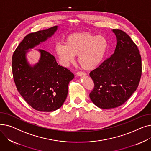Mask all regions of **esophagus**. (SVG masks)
<instances>
[{
	"instance_id": "1",
	"label": "esophagus",
	"mask_w": 151,
	"mask_h": 151,
	"mask_svg": "<svg viewBox=\"0 0 151 151\" xmlns=\"http://www.w3.org/2000/svg\"><path fill=\"white\" fill-rule=\"evenodd\" d=\"M76 75L77 76H86V73L85 72H83V71H78Z\"/></svg>"
}]
</instances>
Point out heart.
Here are the masks:
<instances>
[{
	"label": "heart",
	"mask_w": 151,
	"mask_h": 151,
	"mask_svg": "<svg viewBox=\"0 0 151 151\" xmlns=\"http://www.w3.org/2000/svg\"><path fill=\"white\" fill-rule=\"evenodd\" d=\"M108 42L104 35H96L88 32L74 33L68 36L64 44L57 45L55 52L63 65L73 62L78 55L79 64L84 70L98 67L104 60Z\"/></svg>",
	"instance_id": "b5f03b06"
}]
</instances>
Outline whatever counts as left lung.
<instances>
[{"instance_id": "left-lung-1", "label": "left lung", "mask_w": 151, "mask_h": 151, "mask_svg": "<svg viewBox=\"0 0 151 151\" xmlns=\"http://www.w3.org/2000/svg\"><path fill=\"white\" fill-rule=\"evenodd\" d=\"M113 32L117 37L114 53L89 73L94 83L89 97L101 109L124 104L137 90L142 73L141 57L136 44L125 32Z\"/></svg>"}]
</instances>
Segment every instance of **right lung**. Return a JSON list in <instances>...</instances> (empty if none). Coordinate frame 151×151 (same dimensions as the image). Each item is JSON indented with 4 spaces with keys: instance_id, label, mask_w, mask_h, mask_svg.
I'll use <instances>...</instances> for the list:
<instances>
[{
    "instance_id": "right-lung-1",
    "label": "right lung",
    "mask_w": 151,
    "mask_h": 151,
    "mask_svg": "<svg viewBox=\"0 0 151 151\" xmlns=\"http://www.w3.org/2000/svg\"><path fill=\"white\" fill-rule=\"evenodd\" d=\"M58 26L27 34L19 43L12 56V72L16 86L27 104L35 110L52 112L64 103L69 82L74 75L58 65L54 56L43 50L39 62L30 66L26 59L29 49L51 37Z\"/></svg>"
}]
</instances>
